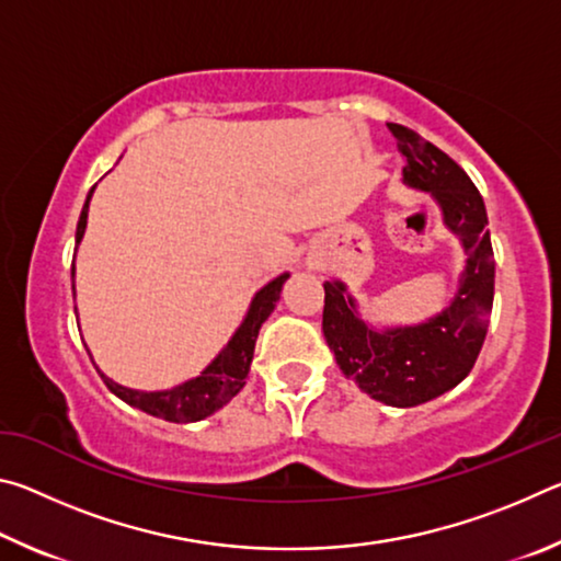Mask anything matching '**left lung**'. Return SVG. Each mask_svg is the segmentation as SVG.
<instances>
[{
	"mask_svg": "<svg viewBox=\"0 0 561 561\" xmlns=\"http://www.w3.org/2000/svg\"><path fill=\"white\" fill-rule=\"evenodd\" d=\"M388 128L405 158L403 183L431 193L443 225L462 244L468 260L458 291L448 307L417 324L374 327L360 319L346 284L329 279L321 327L341 374L360 391L386 405L413 408L448 393L478 360L495 297V254L485 203L468 173L415 130L398 123Z\"/></svg>",
	"mask_w": 561,
	"mask_h": 561,
	"instance_id": "left-lung-1",
	"label": "left lung"
}]
</instances>
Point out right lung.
Returning a JSON list of instances; mask_svg holds the SVG:
<instances>
[{
	"mask_svg": "<svg viewBox=\"0 0 561 561\" xmlns=\"http://www.w3.org/2000/svg\"><path fill=\"white\" fill-rule=\"evenodd\" d=\"M93 190H96V185L89 190L87 203H83V210L79 217V225H76V247L81 244L83 232H87L89 203H91ZM73 274L76 270H71V279ZM287 279H289V272H284L279 277H274L272 282L264 284V287L252 297L242 324L234 329V334L222 346L220 354H217L195 378H187L183 383L165 388V391H138V388L116 383L113 378L103 374L96 364L93 366H96L103 383L108 386V391L113 396H118L123 403L138 408V411H144L148 415L163 417V421H170V423L203 421V417L217 413L222 405L230 403L232 398L242 391L244 378L250 374V364L254 356V344H257L260 329L264 321L270 319L274 307H277L282 287ZM73 294H76V284H73Z\"/></svg>",
	"mask_w": 561,
	"mask_h": 561,
	"instance_id": "right-lung-1",
	"label": "right lung"
}]
</instances>
